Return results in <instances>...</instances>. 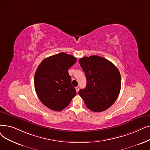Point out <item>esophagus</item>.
Returning a JSON list of instances; mask_svg holds the SVG:
<instances>
[{"instance_id":"34e87169","label":"esophagus","mask_w":150,"mask_h":150,"mask_svg":"<svg viewBox=\"0 0 150 150\" xmlns=\"http://www.w3.org/2000/svg\"><path fill=\"white\" fill-rule=\"evenodd\" d=\"M75 89H76V92L78 93L79 91V87H78V86H76V87H75Z\"/></svg>"}]
</instances>
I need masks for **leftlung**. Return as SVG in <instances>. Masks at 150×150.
Instances as JSON below:
<instances>
[{
    "label": "left lung",
    "mask_w": 150,
    "mask_h": 150,
    "mask_svg": "<svg viewBox=\"0 0 150 150\" xmlns=\"http://www.w3.org/2000/svg\"><path fill=\"white\" fill-rule=\"evenodd\" d=\"M79 63L85 73L87 84L79 94L91 111L100 112L108 109L120 92L119 70L112 62L99 56L83 57L79 59Z\"/></svg>",
    "instance_id": "8db88e82"
}]
</instances>
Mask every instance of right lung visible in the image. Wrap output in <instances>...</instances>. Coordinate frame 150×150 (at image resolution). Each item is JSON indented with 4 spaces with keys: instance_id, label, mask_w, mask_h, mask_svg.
Segmentation results:
<instances>
[{
    "instance_id": "1",
    "label": "right lung",
    "mask_w": 150,
    "mask_h": 150,
    "mask_svg": "<svg viewBox=\"0 0 150 150\" xmlns=\"http://www.w3.org/2000/svg\"><path fill=\"white\" fill-rule=\"evenodd\" d=\"M76 62L74 56L61 53L45 58L37 67L35 89L39 99L48 108L61 111L76 96L68 73L69 69Z\"/></svg>"
}]
</instances>
